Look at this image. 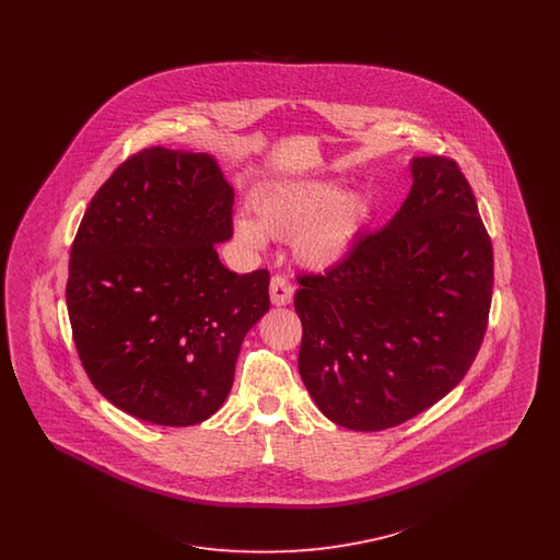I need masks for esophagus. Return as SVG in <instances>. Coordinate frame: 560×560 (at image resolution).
I'll use <instances>...</instances> for the list:
<instances>
[{"label":"esophagus","mask_w":560,"mask_h":560,"mask_svg":"<svg viewBox=\"0 0 560 560\" xmlns=\"http://www.w3.org/2000/svg\"><path fill=\"white\" fill-rule=\"evenodd\" d=\"M293 298V285L285 279V277H279L275 275L270 279V302L275 306H285L290 304Z\"/></svg>","instance_id":"obj_1"}]
</instances>
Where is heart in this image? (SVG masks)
<instances>
[{
    "label": "heart",
    "instance_id": "1",
    "mask_svg": "<svg viewBox=\"0 0 560 560\" xmlns=\"http://www.w3.org/2000/svg\"><path fill=\"white\" fill-rule=\"evenodd\" d=\"M256 221L235 218V235L249 249H262L268 237H292L293 260L300 267H336L347 260L370 218L363 190H342L338 180H281L256 192Z\"/></svg>",
    "mask_w": 560,
    "mask_h": 560
}]
</instances>
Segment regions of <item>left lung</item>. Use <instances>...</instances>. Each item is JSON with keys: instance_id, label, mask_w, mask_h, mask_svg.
Masks as SVG:
<instances>
[{"instance_id": "8db88e82", "label": "left lung", "mask_w": 560, "mask_h": 560, "mask_svg": "<svg viewBox=\"0 0 560 560\" xmlns=\"http://www.w3.org/2000/svg\"><path fill=\"white\" fill-rule=\"evenodd\" d=\"M393 220L347 260L298 277L300 377L338 427H397L453 390L479 352L493 247L457 163L413 158Z\"/></svg>"}]
</instances>
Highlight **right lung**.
I'll return each mask as SVG.
<instances>
[{"label":"right lung","mask_w":560,"mask_h":560,"mask_svg":"<svg viewBox=\"0 0 560 560\" xmlns=\"http://www.w3.org/2000/svg\"><path fill=\"white\" fill-rule=\"evenodd\" d=\"M235 190L208 153L151 147L124 161L81 218L67 308L81 365L117 409L192 427L229 397L245 334L268 311V270L237 275Z\"/></svg>","instance_id":"obj_1"}]
</instances>
